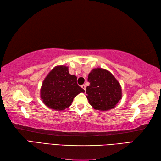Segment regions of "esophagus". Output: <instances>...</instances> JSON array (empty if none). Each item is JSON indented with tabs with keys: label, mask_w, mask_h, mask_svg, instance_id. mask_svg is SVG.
I'll list each match as a JSON object with an SVG mask.
<instances>
[{
	"label": "esophagus",
	"mask_w": 161,
	"mask_h": 161,
	"mask_svg": "<svg viewBox=\"0 0 161 161\" xmlns=\"http://www.w3.org/2000/svg\"><path fill=\"white\" fill-rule=\"evenodd\" d=\"M81 87L82 89H83L85 91H86V85H82V86H81Z\"/></svg>",
	"instance_id": "34e87169"
}]
</instances>
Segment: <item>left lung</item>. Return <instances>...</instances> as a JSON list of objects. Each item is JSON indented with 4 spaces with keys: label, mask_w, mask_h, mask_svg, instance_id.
Segmentation results:
<instances>
[{
    "label": "left lung",
    "mask_w": 161,
    "mask_h": 161,
    "mask_svg": "<svg viewBox=\"0 0 161 161\" xmlns=\"http://www.w3.org/2000/svg\"><path fill=\"white\" fill-rule=\"evenodd\" d=\"M88 81L90 85L86 87V98L95 109H111L121 99V86L108 70L101 68L92 69L89 74Z\"/></svg>",
    "instance_id": "obj_1"
}]
</instances>
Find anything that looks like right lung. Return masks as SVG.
Returning a JSON list of instances; mask_svg holds the SVG:
<instances>
[{"mask_svg":"<svg viewBox=\"0 0 161 161\" xmlns=\"http://www.w3.org/2000/svg\"><path fill=\"white\" fill-rule=\"evenodd\" d=\"M77 77L71 75L69 67L57 66L48 73L40 90L41 99L47 108L62 111L71 105L73 99L84 92L76 82Z\"/></svg>","mask_w":161,"mask_h":161,"instance_id":"obj_1","label":"right lung"}]
</instances>
